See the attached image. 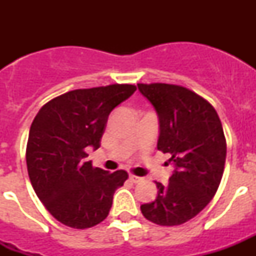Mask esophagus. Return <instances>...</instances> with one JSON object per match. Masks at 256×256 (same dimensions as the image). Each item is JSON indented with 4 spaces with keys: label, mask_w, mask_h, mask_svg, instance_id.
Returning a JSON list of instances; mask_svg holds the SVG:
<instances>
[{
    "label": "esophagus",
    "mask_w": 256,
    "mask_h": 256,
    "mask_svg": "<svg viewBox=\"0 0 256 256\" xmlns=\"http://www.w3.org/2000/svg\"><path fill=\"white\" fill-rule=\"evenodd\" d=\"M130 180L133 183H138V182H141L142 178L137 177V176H133V174H130Z\"/></svg>",
    "instance_id": "34e87169"
}]
</instances>
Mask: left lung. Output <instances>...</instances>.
Wrapping results in <instances>:
<instances>
[{
	"label": "left lung",
	"instance_id": "obj_1",
	"mask_svg": "<svg viewBox=\"0 0 256 256\" xmlns=\"http://www.w3.org/2000/svg\"><path fill=\"white\" fill-rule=\"evenodd\" d=\"M137 86L159 116L158 150L176 165L168 184L156 182L158 196L141 205V212L155 224H183L209 204L220 184L227 155L223 126L216 108L188 88Z\"/></svg>",
	"mask_w": 256,
	"mask_h": 256
}]
</instances>
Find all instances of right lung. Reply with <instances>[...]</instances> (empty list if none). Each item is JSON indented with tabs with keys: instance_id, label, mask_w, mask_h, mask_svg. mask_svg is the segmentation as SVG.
Listing matches in <instances>:
<instances>
[{
	"instance_id": "add662e5",
	"label": "right lung",
	"mask_w": 256,
	"mask_h": 256,
	"mask_svg": "<svg viewBox=\"0 0 256 256\" xmlns=\"http://www.w3.org/2000/svg\"><path fill=\"white\" fill-rule=\"evenodd\" d=\"M134 84H110L66 92L44 104L29 130L26 166L38 198L68 227L84 230L108 216L112 196L128 178L87 162L100 148L108 114L132 96Z\"/></svg>"
}]
</instances>
